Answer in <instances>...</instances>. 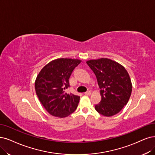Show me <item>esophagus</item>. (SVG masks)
I'll list each match as a JSON object with an SVG mask.
<instances>
[{
  "mask_svg": "<svg viewBox=\"0 0 155 155\" xmlns=\"http://www.w3.org/2000/svg\"><path fill=\"white\" fill-rule=\"evenodd\" d=\"M84 94H85V95H91V91H87V92H85Z\"/></svg>",
  "mask_w": 155,
  "mask_h": 155,
  "instance_id": "1",
  "label": "esophagus"
}]
</instances>
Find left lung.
<instances>
[{"label": "left lung", "instance_id": "1", "mask_svg": "<svg viewBox=\"0 0 155 155\" xmlns=\"http://www.w3.org/2000/svg\"><path fill=\"white\" fill-rule=\"evenodd\" d=\"M87 64L96 77L101 100L95 105L101 115L110 117L121 111L130 98L132 84L127 70L108 58L89 60Z\"/></svg>", "mask_w": 155, "mask_h": 155}]
</instances>
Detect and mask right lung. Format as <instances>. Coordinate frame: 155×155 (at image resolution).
I'll return each mask as SVG.
<instances>
[{"mask_svg": "<svg viewBox=\"0 0 155 155\" xmlns=\"http://www.w3.org/2000/svg\"><path fill=\"white\" fill-rule=\"evenodd\" d=\"M81 60L60 58L53 60L40 71L35 81V90L38 98L50 115L66 117L78 106L80 96L68 94L69 78Z\"/></svg>", "mask_w": 155, "mask_h": 155, "instance_id": "right-lung-1", "label": "right lung"}]
</instances>
